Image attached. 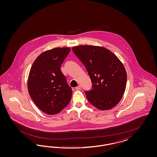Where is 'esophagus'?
I'll use <instances>...</instances> for the list:
<instances>
[{
  "label": "esophagus",
  "instance_id": "34e87169",
  "mask_svg": "<svg viewBox=\"0 0 157 157\" xmlns=\"http://www.w3.org/2000/svg\"><path fill=\"white\" fill-rule=\"evenodd\" d=\"M75 89L76 90H79L81 89V85H78L77 87L75 88Z\"/></svg>",
  "mask_w": 157,
  "mask_h": 157
}]
</instances>
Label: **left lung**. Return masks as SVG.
<instances>
[{
    "instance_id": "obj_1",
    "label": "left lung",
    "mask_w": 157,
    "mask_h": 157,
    "mask_svg": "<svg viewBox=\"0 0 157 157\" xmlns=\"http://www.w3.org/2000/svg\"><path fill=\"white\" fill-rule=\"evenodd\" d=\"M72 51L86 67L92 82L91 90L85 92L88 101L98 109H112L126 88L127 72L123 64L104 47L80 45Z\"/></svg>"
}]
</instances>
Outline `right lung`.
I'll return each mask as SVG.
<instances>
[{
	"label": "right lung",
	"instance_id": "right-lung-1",
	"mask_svg": "<svg viewBox=\"0 0 157 157\" xmlns=\"http://www.w3.org/2000/svg\"><path fill=\"white\" fill-rule=\"evenodd\" d=\"M71 51L57 48L40 54L30 69L28 88L30 97L45 113H59L70 102L72 90L60 66Z\"/></svg>",
	"mask_w": 157,
	"mask_h": 157
}]
</instances>
